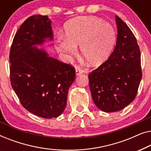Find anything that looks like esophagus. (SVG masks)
<instances>
[{
    "instance_id": "34e87169",
    "label": "esophagus",
    "mask_w": 151,
    "mask_h": 151,
    "mask_svg": "<svg viewBox=\"0 0 151 151\" xmlns=\"http://www.w3.org/2000/svg\"><path fill=\"white\" fill-rule=\"evenodd\" d=\"M83 73V71H82V69H80V68H76V75L77 76H78V75H80V74H81V73Z\"/></svg>"
}]
</instances>
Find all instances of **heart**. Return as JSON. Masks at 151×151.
Returning a JSON list of instances; mask_svg holds the SVG:
<instances>
[{
	"label": "heart",
	"instance_id": "heart-1",
	"mask_svg": "<svg viewBox=\"0 0 151 151\" xmlns=\"http://www.w3.org/2000/svg\"><path fill=\"white\" fill-rule=\"evenodd\" d=\"M65 36L57 38L55 47L67 58L74 56L80 45L86 61L98 66L108 58L116 41V33L111 24L95 16L74 18L65 25Z\"/></svg>",
	"mask_w": 151,
	"mask_h": 151
}]
</instances>
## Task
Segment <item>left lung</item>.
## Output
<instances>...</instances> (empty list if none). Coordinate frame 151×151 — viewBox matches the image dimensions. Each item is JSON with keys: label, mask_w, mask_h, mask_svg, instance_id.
<instances>
[{"label": "left lung", "mask_w": 151, "mask_h": 151, "mask_svg": "<svg viewBox=\"0 0 151 151\" xmlns=\"http://www.w3.org/2000/svg\"><path fill=\"white\" fill-rule=\"evenodd\" d=\"M117 36L113 52L88 75L93 100L105 112L120 111L137 96L142 72L139 47L133 33L116 16Z\"/></svg>", "instance_id": "1"}]
</instances>
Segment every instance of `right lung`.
Here are the masks:
<instances>
[{
  "mask_svg": "<svg viewBox=\"0 0 151 151\" xmlns=\"http://www.w3.org/2000/svg\"><path fill=\"white\" fill-rule=\"evenodd\" d=\"M45 38H53L47 16L34 15L24 20L10 49V81L24 109L50 119L65 110L76 70L70 64L49 57L45 51L33 47L42 44Z\"/></svg>",
  "mask_w": 151,
  "mask_h": 151,
  "instance_id": "right-lung-1",
  "label": "right lung"
}]
</instances>
